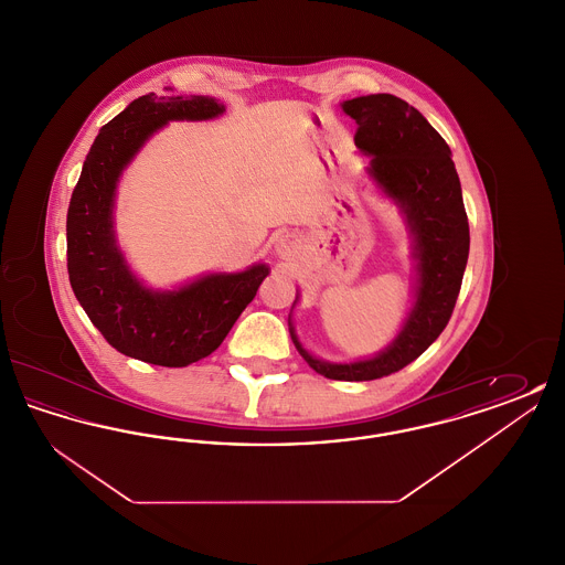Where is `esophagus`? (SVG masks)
Here are the masks:
<instances>
[{"label":"esophagus","instance_id":"1","mask_svg":"<svg viewBox=\"0 0 565 565\" xmlns=\"http://www.w3.org/2000/svg\"><path fill=\"white\" fill-rule=\"evenodd\" d=\"M295 247L296 242L292 235H284V237L277 242V252H279V254H290Z\"/></svg>","mask_w":565,"mask_h":565}]
</instances>
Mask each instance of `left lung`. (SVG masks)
I'll list each match as a JSON object with an SVG mask.
<instances>
[{
  "label": "left lung",
  "mask_w": 565,
  "mask_h": 565,
  "mask_svg": "<svg viewBox=\"0 0 565 565\" xmlns=\"http://www.w3.org/2000/svg\"><path fill=\"white\" fill-rule=\"evenodd\" d=\"M358 125L355 146L373 157L369 173L408 222L417 260L415 305L398 337L375 358L332 364L313 358L290 328L296 350L320 375L373 381L417 360L449 323L468 263L470 228L451 150L440 134L401 97L379 93L343 102Z\"/></svg>",
  "instance_id": "left-lung-1"
}]
</instances>
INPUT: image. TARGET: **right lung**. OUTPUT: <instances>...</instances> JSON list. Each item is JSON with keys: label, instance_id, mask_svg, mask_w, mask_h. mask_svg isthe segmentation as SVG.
<instances>
[{"label": "right lung", "instance_id": "1", "mask_svg": "<svg viewBox=\"0 0 565 565\" xmlns=\"http://www.w3.org/2000/svg\"><path fill=\"white\" fill-rule=\"evenodd\" d=\"M224 111L214 97L143 95L93 141L67 210V273L88 320L114 350L157 366L182 369L207 358L254 300L267 265L212 273L173 292L148 290L114 237V194L122 169L169 120H207Z\"/></svg>", "mask_w": 565, "mask_h": 565}]
</instances>
